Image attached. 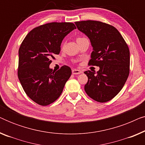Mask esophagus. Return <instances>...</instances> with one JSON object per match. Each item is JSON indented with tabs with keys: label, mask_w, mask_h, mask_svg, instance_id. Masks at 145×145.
Wrapping results in <instances>:
<instances>
[{
	"label": "esophagus",
	"mask_w": 145,
	"mask_h": 145,
	"mask_svg": "<svg viewBox=\"0 0 145 145\" xmlns=\"http://www.w3.org/2000/svg\"><path fill=\"white\" fill-rule=\"evenodd\" d=\"M72 72L73 74H80V73H82L81 71L78 70V69H72Z\"/></svg>",
	"instance_id": "esophagus-1"
}]
</instances>
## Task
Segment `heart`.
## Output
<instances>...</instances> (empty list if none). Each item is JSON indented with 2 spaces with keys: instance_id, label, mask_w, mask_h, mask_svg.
<instances>
[{
  "instance_id": "1",
  "label": "heart",
  "mask_w": 145,
  "mask_h": 145,
  "mask_svg": "<svg viewBox=\"0 0 145 145\" xmlns=\"http://www.w3.org/2000/svg\"><path fill=\"white\" fill-rule=\"evenodd\" d=\"M84 39H86V38H85V37H84L78 36V37H76V41L77 43H79V42H80V41L84 40ZM64 45H65V43H63V44H62V47H64Z\"/></svg>"
}]
</instances>
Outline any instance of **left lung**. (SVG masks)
Masks as SVG:
<instances>
[{"instance_id":"left-lung-1","label":"left lung","mask_w":145,"mask_h":145,"mask_svg":"<svg viewBox=\"0 0 145 145\" xmlns=\"http://www.w3.org/2000/svg\"><path fill=\"white\" fill-rule=\"evenodd\" d=\"M89 37L93 47L88 65L100 67L98 72L86 71L85 92L96 102L104 103L114 98L123 87L130 71L128 45L113 25L96 20L74 22Z\"/></svg>"}]
</instances>
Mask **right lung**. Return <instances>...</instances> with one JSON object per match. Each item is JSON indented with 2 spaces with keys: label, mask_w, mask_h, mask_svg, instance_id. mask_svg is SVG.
<instances>
[{
  "label": "right lung",
  "mask_w": 145,
  "mask_h": 145,
  "mask_svg": "<svg viewBox=\"0 0 145 145\" xmlns=\"http://www.w3.org/2000/svg\"><path fill=\"white\" fill-rule=\"evenodd\" d=\"M76 28L71 22L47 23L33 28L21 43L18 76L27 96L40 106L57 100L72 74L67 65L57 71L49 66L60 53L63 38Z\"/></svg>",
  "instance_id": "1"
}]
</instances>
